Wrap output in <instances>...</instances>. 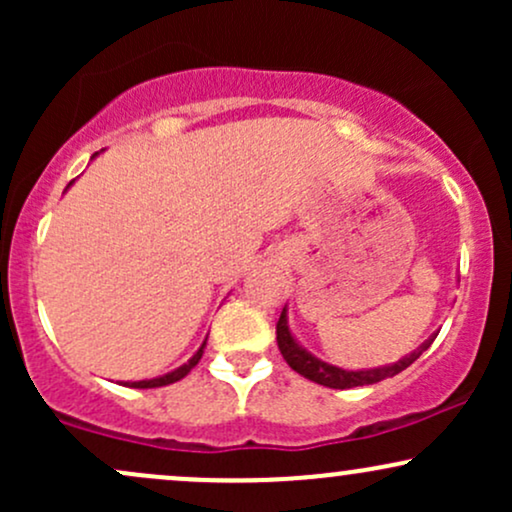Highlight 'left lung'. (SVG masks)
Masks as SVG:
<instances>
[{"mask_svg": "<svg viewBox=\"0 0 512 512\" xmlns=\"http://www.w3.org/2000/svg\"><path fill=\"white\" fill-rule=\"evenodd\" d=\"M433 339H436V334H433L431 339H426V342L421 344L414 354L404 356L402 361L392 363V366L373 368V370H344V368L330 366V363L320 361V358L308 354L303 346H298L296 339L291 337L289 322H286V308L281 310L279 322H276V344H279V351H281V356H284V361L289 363V366L296 370L298 375H303V378L313 380V383H317V385L334 387V390H349V387L373 385V383H380V380H385V378H392V375L402 373L404 368H409L416 358L424 354L428 346L433 344Z\"/></svg>", "mask_w": 512, "mask_h": 512, "instance_id": "1", "label": "left lung"}]
</instances>
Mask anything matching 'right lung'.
I'll use <instances>...</instances> for the list:
<instances>
[{"instance_id": "obj_1", "label": "right lung", "mask_w": 512, "mask_h": 512, "mask_svg": "<svg viewBox=\"0 0 512 512\" xmlns=\"http://www.w3.org/2000/svg\"><path fill=\"white\" fill-rule=\"evenodd\" d=\"M204 346H207V342H204L202 346H199V351H197V354L192 356L190 361L185 363V366L175 368L173 373H168V375H161V378H154V380H139V383H127V385H129V387H142V390H144V387H163V385H170V383H178V380L185 378V375L190 373V370L197 366V363H199V358H202V354H204Z\"/></svg>"}]
</instances>
